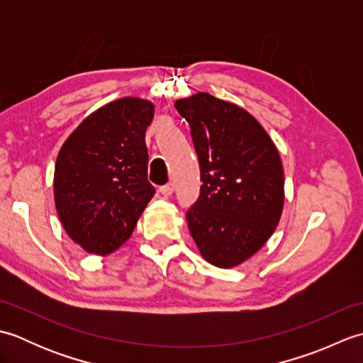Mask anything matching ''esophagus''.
<instances>
[{
	"instance_id": "obj_1",
	"label": "esophagus",
	"mask_w": 363,
	"mask_h": 363,
	"mask_svg": "<svg viewBox=\"0 0 363 363\" xmlns=\"http://www.w3.org/2000/svg\"><path fill=\"white\" fill-rule=\"evenodd\" d=\"M159 191L164 196H169L174 191V184L173 182H168V184H165V186H162L160 189H159Z\"/></svg>"
}]
</instances>
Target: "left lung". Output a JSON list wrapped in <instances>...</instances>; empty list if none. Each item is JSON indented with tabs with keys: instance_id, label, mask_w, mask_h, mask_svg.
<instances>
[{
	"instance_id": "1",
	"label": "left lung",
	"mask_w": 363,
	"mask_h": 363,
	"mask_svg": "<svg viewBox=\"0 0 363 363\" xmlns=\"http://www.w3.org/2000/svg\"><path fill=\"white\" fill-rule=\"evenodd\" d=\"M190 125L201 169L199 196L186 213L212 265H240L265 245L284 206V168L272 138L242 107L209 94L174 103Z\"/></svg>"
}]
</instances>
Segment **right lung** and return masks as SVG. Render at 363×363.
<instances>
[{"label":"right lung","mask_w":363,"mask_h":363,"mask_svg":"<svg viewBox=\"0 0 363 363\" xmlns=\"http://www.w3.org/2000/svg\"><path fill=\"white\" fill-rule=\"evenodd\" d=\"M152 117L150 101L117 99L89 115L59 151L56 209L67 234L87 252L118 250L156 194L145 143Z\"/></svg>","instance_id":"1"}]
</instances>
